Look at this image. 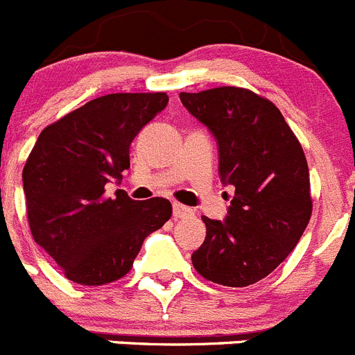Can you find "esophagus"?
<instances>
[{
  "label": "esophagus",
  "instance_id": "esophagus-1",
  "mask_svg": "<svg viewBox=\"0 0 355 355\" xmlns=\"http://www.w3.org/2000/svg\"><path fill=\"white\" fill-rule=\"evenodd\" d=\"M172 215H174V218L178 220V218H187V216H192L193 211L190 208H187V206L180 205V202H174V206H172Z\"/></svg>",
  "mask_w": 355,
  "mask_h": 355
}]
</instances>
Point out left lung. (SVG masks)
Returning <instances> with one entry per match:
<instances>
[{"label":"left lung","instance_id":"obj_1","mask_svg":"<svg viewBox=\"0 0 355 355\" xmlns=\"http://www.w3.org/2000/svg\"><path fill=\"white\" fill-rule=\"evenodd\" d=\"M180 99L215 135L218 172L234 187L224 222L200 216L206 240L192 254L193 268L222 286L258 283L286 259L311 218L302 146L277 106L249 89L216 87Z\"/></svg>","mask_w":355,"mask_h":355}]
</instances>
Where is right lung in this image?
I'll return each mask as SVG.
<instances>
[{"label":"right lung","mask_w":355,"mask_h":355,"mask_svg":"<svg viewBox=\"0 0 355 355\" xmlns=\"http://www.w3.org/2000/svg\"><path fill=\"white\" fill-rule=\"evenodd\" d=\"M168 103L165 92L108 94L72 110L39 135L23 168L33 240L65 277L101 286L124 277L146 236L172 215L167 199L105 196L122 180L130 146Z\"/></svg>","instance_id":"obj_1"}]
</instances>
